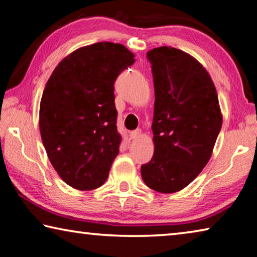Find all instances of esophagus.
Instances as JSON below:
<instances>
[{
	"instance_id": "obj_1",
	"label": "esophagus",
	"mask_w": 257,
	"mask_h": 257,
	"mask_svg": "<svg viewBox=\"0 0 257 257\" xmlns=\"http://www.w3.org/2000/svg\"><path fill=\"white\" fill-rule=\"evenodd\" d=\"M141 135H142V130L141 129H136V130H134V132L130 133V138H132V139H137V138L141 137Z\"/></svg>"
}]
</instances>
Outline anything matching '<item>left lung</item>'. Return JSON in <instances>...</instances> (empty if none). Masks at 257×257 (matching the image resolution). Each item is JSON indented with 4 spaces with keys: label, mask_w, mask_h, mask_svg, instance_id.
<instances>
[{
    "label": "left lung",
    "mask_w": 257,
    "mask_h": 257,
    "mask_svg": "<svg viewBox=\"0 0 257 257\" xmlns=\"http://www.w3.org/2000/svg\"><path fill=\"white\" fill-rule=\"evenodd\" d=\"M154 81V154L141 168L146 186L162 194L188 186L210 160L222 125L210 75L186 52L161 46L147 52Z\"/></svg>",
    "instance_id": "8db88e82"
}]
</instances>
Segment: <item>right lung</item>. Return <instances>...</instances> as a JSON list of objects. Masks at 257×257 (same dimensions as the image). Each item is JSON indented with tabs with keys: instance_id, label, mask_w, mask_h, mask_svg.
I'll return each mask as SVG.
<instances>
[{
	"instance_id": "right-lung-1",
	"label": "right lung",
	"mask_w": 257,
	"mask_h": 257,
	"mask_svg": "<svg viewBox=\"0 0 257 257\" xmlns=\"http://www.w3.org/2000/svg\"><path fill=\"white\" fill-rule=\"evenodd\" d=\"M134 58L118 43H95L67 55L46 82L42 142L55 171L72 188L101 187L119 154L114 81Z\"/></svg>"
}]
</instances>
